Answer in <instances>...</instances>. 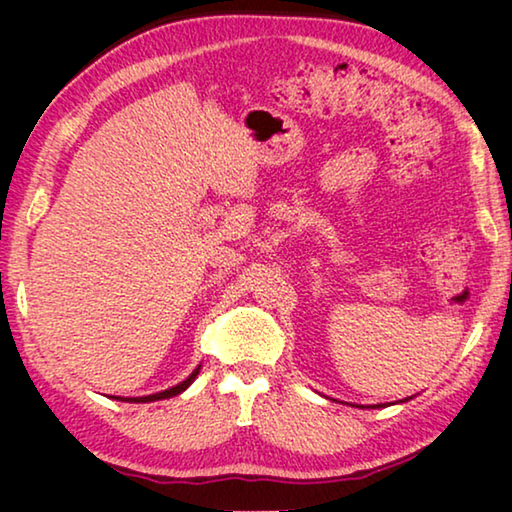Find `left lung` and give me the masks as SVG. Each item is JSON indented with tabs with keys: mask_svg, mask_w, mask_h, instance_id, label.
Segmentation results:
<instances>
[{
	"mask_svg": "<svg viewBox=\"0 0 512 512\" xmlns=\"http://www.w3.org/2000/svg\"><path fill=\"white\" fill-rule=\"evenodd\" d=\"M377 406H381V404H377Z\"/></svg>",
	"mask_w": 512,
	"mask_h": 512,
	"instance_id": "obj_1",
	"label": "left lung"
}]
</instances>
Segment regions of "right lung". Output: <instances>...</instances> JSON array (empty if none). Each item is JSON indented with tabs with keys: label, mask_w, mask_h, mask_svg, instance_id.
Segmentation results:
<instances>
[{
	"label": "right lung",
	"mask_w": 512,
	"mask_h": 512,
	"mask_svg": "<svg viewBox=\"0 0 512 512\" xmlns=\"http://www.w3.org/2000/svg\"><path fill=\"white\" fill-rule=\"evenodd\" d=\"M198 372H201V366H198L185 381H180L178 386L167 388V391H160V393H155V395H144V397H115V400H121V402H155V400H169V397L180 395L183 391H187V388L192 386V381L196 379Z\"/></svg>",
	"instance_id": "1"
}]
</instances>
